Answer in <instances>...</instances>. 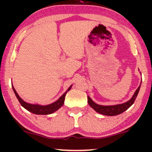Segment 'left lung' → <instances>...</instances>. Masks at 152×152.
I'll return each mask as SVG.
<instances>
[{"mask_svg":"<svg viewBox=\"0 0 152 152\" xmlns=\"http://www.w3.org/2000/svg\"><path fill=\"white\" fill-rule=\"evenodd\" d=\"M141 83H142V82H141ZM140 87L141 85H139L137 89L134 92L133 96L128 102L123 103V104L111 106L99 105V104H96L89 96H88V104L94 111L99 113V114L105 115V116H116V115H118L123 113L124 111L128 109L134 104V101H135L138 95V93L139 91V89H140Z\"/></svg>","mask_w":152,"mask_h":152,"instance_id":"1","label":"left lung"}]
</instances>
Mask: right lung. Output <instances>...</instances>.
<instances>
[{"label":"right lung","instance_id":"1","mask_svg":"<svg viewBox=\"0 0 152 152\" xmlns=\"http://www.w3.org/2000/svg\"><path fill=\"white\" fill-rule=\"evenodd\" d=\"M71 87H72V85H71V86H69V88L66 90L65 93L63 94L61 96L58 100L56 101L55 102L52 103V104H48V105H40V104H29V103L24 102V101L19 96V95L16 92V91H15L13 86H12L13 91H14V93L15 94V96L17 97L18 102H20V104H21L23 107L25 108L26 110H28V111H30V112L33 113V114L38 115H48L53 114V112H55L57 110L60 109V108L64 105L66 94H67V92L71 89Z\"/></svg>","mask_w":152,"mask_h":152}]
</instances>
